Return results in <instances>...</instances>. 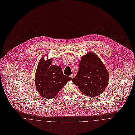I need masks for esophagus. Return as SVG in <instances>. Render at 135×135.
<instances>
[{
    "label": "esophagus",
    "mask_w": 135,
    "mask_h": 135,
    "mask_svg": "<svg viewBox=\"0 0 135 135\" xmlns=\"http://www.w3.org/2000/svg\"><path fill=\"white\" fill-rule=\"evenodd\" d=\"M70 77L72 78H74L75 77V74H72L70 76Z\"/></svg>",
    "instance_id": "esophagus-1"
}]
</instances>
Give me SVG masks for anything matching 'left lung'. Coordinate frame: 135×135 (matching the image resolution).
<instances>
[{"label": "left lung", "instance_id": "8db88e82", "mask_svg": "<svg viewBox=\"0 0 135 135\" xmlns=\"http://www.w3.org/2000/svg\"><path fill=\"white\" fill-rule=\"evenodd\" d=\"M109 75L98 56L89 52L82 56L79 69L73 83L87 96L97 97L102 93L108 86Z\"/></svg>", "mask_w": 135, "mask_h": 135}]
</instances>
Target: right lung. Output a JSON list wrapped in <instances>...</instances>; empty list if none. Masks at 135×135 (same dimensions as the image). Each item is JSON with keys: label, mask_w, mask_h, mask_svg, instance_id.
<instances>
[{"label": "right lung", "mask_w": 135, "mask_h": 135, "mask_svg": "<svg viewBox=\"0 0 135 135\" xmlns=\"http://www.w3.org/2000/svg\"><path fill=\"white\" fill-rule=\"evenodd\" d=\"M52 58L45 60L43 56L38 62L35 76L37 90L46 99H54L67 83L72 79L63 74L60 66L52 65Z\"/></svg>", "instance_id": "right-lung-1"}]
</instances>
